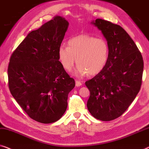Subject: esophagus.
Here are the masks:
<instances>
[{
  "label": "esophagus",
  "instance_id": "obj_1",
  "mask_svg": "<svg viewBox=\"0 0 149 149\" xmlns=\"http://www.w3.org/2000/svg\"><path fill=\"white\" fill-rule=\"evenodd\" d=\"M75 86H76L77 87L80 86H81V83L79 81L76 80V81H75Z\"/></svg>",
  "mask_w": 149,
  "mask_h": 149
}]
</instances>
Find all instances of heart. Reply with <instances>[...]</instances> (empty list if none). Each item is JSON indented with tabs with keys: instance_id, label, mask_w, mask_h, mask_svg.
Wrapping results in <instances>:
<instances>
[{
	"instance_id": "heart-1",
	"label": "heart",
	"mask_w": 149,
	"mask_h": 149,
	"mask_svg": "<svg viewBox=\"0 0 149 149\" xmlns=\"http://www.w3.org/2000/svg\"><path fill=\"white\" fill-rule=\"evenodd\" d=\"M109 53V45L105 39L84 33L69 40L68 47L60 46L58 57L68 72L76 63L78 66L74 74L81 77L88 74L94 76L101 72L107 63Z\"/></svg>"
}]
</instances>
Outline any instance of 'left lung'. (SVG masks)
Returning a JSON list of instances; mask_svg holds the SVG:
<instances>
[{
  "mask_svg": "<svg viewBox=\"0 0 149 149\" xmlns=\"http://www.w3.org/2000/svg\"><path fill=\"white\" fill-rule=\"evenodd\" d=\"M91 24L101 31L110 53L104 70L86 81L91 93L87 107L96 119L111 121L126 111L139 93L143 58L134 42L120 26L101 19Z\"/></svg>",
  "mask_w": 149,
  "mask_h": 149,
  "instance_id": "1",
  "label": "left lung"
}]
</instances>
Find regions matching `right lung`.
Returning a JSON list of instances; mask_svg holds the SVG:
<instances>
[{
  "label": "right lung",
  "instance_id": "obj_1",
  "mask_svg": "<svg viewBox=\"0 0 149 149\" xmlns=\"http://www.w3.org/2000/svg\"><path fill=\"white\" fill-rule=\"evenodd\" d=\"M68 26L65 19L54 17L29 33L10 58V92L28 116L38 122L58 120L65 112L68 95L75 86V80L58 57Z\"/></svg>",
  "mask_w": 149,
  "mask_h": 149
}]
</instances>
